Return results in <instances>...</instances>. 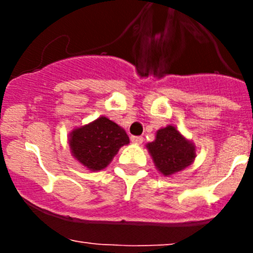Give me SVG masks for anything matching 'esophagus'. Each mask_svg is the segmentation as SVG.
<instances>
[{
    "mask_svg": "<svg viewBox=\"0 0 253 253\" xmlns=\"http://www.w3.org/2000/svg\"><path fill=\"white\" fill-rule=\"evenodd\" d=\"M130 140L133 143H135V144H142V143H143V137H140V135H131Z\"/></svg>",
    "mask_w": 253,
    "mask_h": 253,
    "instance_id": "1",
    "label": "esophagus"
}]
</instances>
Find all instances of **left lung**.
Segmentation results:
<instances>
[{
	"label": "left lung",
	"instance_id": "8db88e82",
	"mask_svg": "<svg viewBox=\"0 0 253 253\" xmlns=\"http://www.w3.org/2000/svg\"><path fill=\"white\" fill-rule=\"evenodd\" d=\"M147 148L157 169L165 176L184 169L195 158V147L172 125L160 129L156 140L148 143Z\"/></svg>",
	"mask_w": 253,
	"mask_h": 253
}]
</instances>
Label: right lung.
<instances>
[{
	"label": "right lung",
	"mask_w": 253,
	"mask_h": 253,
	"mask_svg": "<svg viewBox=\"0 0 253 253\" xmlns=\"http://www.w3.org/2000/svg\"><path fill=\"white\" fill-rule=\"evenodd\" d=\"M129 137L118 124L101 116L91 124L75 129L69 146L77 161L92 171L105 169Z\"/></svg>",
	"instance_id": "add662e5"
}]
</instances>
